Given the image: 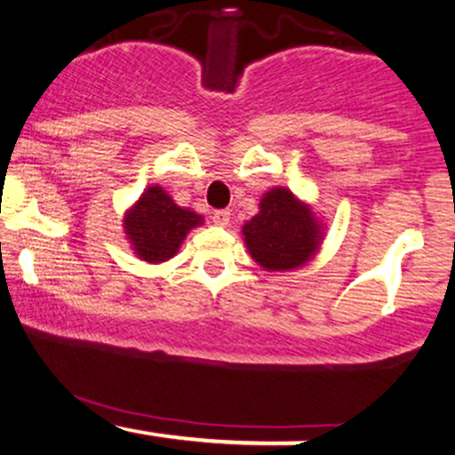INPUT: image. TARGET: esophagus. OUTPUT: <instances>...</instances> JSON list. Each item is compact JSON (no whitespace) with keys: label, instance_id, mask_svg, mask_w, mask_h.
Wrapping results in <instances>:
<instances>
[{"label":"esophagus","instance_id":"obj_1","mask_svg":"<svg viewBox=\"0 0 455 455\" xmlns=\"http://www.w3.org/2000/svg\"><path fill=\"white\" fill-rule=\"evenodd\" d=\"M212 220H213V224H218V227H227L228 220H231V212H228V210H216L212 213Z\"/></svg>","mask_w":455,"mask_h":455}]
</instances>
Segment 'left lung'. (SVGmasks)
<instances>
[{
  "label": "left lung",
  "mask_w": 455,
  "mask_h": 455,
  "mask_svg": "<svg viewBox=\"0 0 455 455\" xmlns=\"http://www.w3.org/2000/svg\"><path fill=\"white\" fill-rule=\"evenodd\" d=\"M323 224L286 188H271L259 203V213L243 224V242L267 271H289L306 265L323 242Z\"/></svg>",
  "instance_id": "left-lung-1"
}]
</instances>
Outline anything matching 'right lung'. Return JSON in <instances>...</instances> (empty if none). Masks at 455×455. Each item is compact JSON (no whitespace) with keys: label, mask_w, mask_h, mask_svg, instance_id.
Masks as SVG:
<instances>
[{"label":"right lung","mask_w":455,"mask_h":455,"mask_svg":"<svg viewBox=\"0 0 455 455\" xmlns=\"http://www.w3.org/2000/svg\"><path fill=\"white\" fill-rule=\"evenodd\" d=\"M198 224L203 216L177 205L160 186H149L126 212L124 231L139 259L164 263L175 257L186 235Z\"/></svg>","instance_id":"obj_1"}]
</instances>
